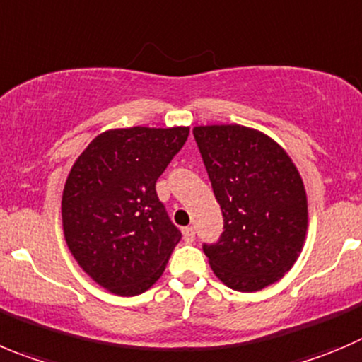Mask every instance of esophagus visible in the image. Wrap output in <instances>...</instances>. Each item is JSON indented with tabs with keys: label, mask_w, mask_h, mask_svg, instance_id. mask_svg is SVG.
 Here are the masks:
<instances>
[{
	"label": "esophagus",
	"mask_w": 362,
	"mask_h": 362,
	"mask_svg": "<svg viewBox=\"0 0 362 362\" xmlns=\"http://www.w3.org/2000/svg\"><path fill=\"white\" fill-rule=\"evenodd\" d=\"M194 234H197V232H194V228H192V227H185L184 228L185 243H192V241H194Z\"/></svg>",
	"instance_id": "34e87169"
}]
</instances>
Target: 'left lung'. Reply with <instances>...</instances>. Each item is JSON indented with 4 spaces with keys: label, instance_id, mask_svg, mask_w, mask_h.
Here are the masks:
<instances>
[{
    "label": "left lung",
    "instance_id": "1",
    "mask_svg": "<svg viewBox=\"0 0 362 362\" xmlns=\"http://www.w3.org/2000/svg\"><path fill=\"white\" fill-rule=\"evenodd\" d=\"M223 234L204 245L214 275L230 289L261 291L293 268L309 225L303 180L279 143L243 124L192 128Z\"/></svg>",
    "mask_w": 362,
    "mask_h": 362
}]
</instances>
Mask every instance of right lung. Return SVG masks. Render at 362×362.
Returning a JSON list of instances; mask_svg holds the SVG:
<instances>
[{
    "label": "right lung",
    "mask_w": 362,
    "mask_h": 362,
    "mask_svg": "<svg viewBox=\"0 0 362 362\" xmlns=\"http://www.w3.org/2000/svg\"><path fill=\"white\" fill-rule=\"evenodd\" d=\"M189 127L114 128L82 151L62 192L67 248L80 268L114 295L150 289L182 234L155 182L187 141Z\"/></svg>",
    "instance_id": "obj_1"
}]
</instances>
